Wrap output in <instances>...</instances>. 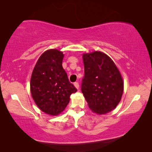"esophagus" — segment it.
I'll list each match as a JSON object with an SVG mask.
<instances>
[{"label": "esophagus", "instance_id": "esophagus-1", "mask_svg": "<svg viewBox=\"0 0 152 152\" xmlns=\"http://www.w3.org/2000/svg\"><path fill=\"white\" fill-rule=\"evenodd\" d=\"M74 85H75V86L77 89H79V88H80V84H79V83L77 82H75L74 83Z\"/></svg>", "mask_w": 152, "mask_h": 152}]
</instances>
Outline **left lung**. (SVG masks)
Wrapping results in <instances>:
<instances>
[{
  "label": "left lung",
  "mask_w": 152,
  "mask_h": 152,
  "mask_svg": "<svg viewBox=\"0 0 152 152\" xmlns=\"http://www.w3.org/2000/svg\"><path fill=\"white\" fill-rule=\"evenodd\" d=\"M84 76L81 89L93 112L104 114L115 109L121 99L124 83L111 58L101 52L84 54Z\"/></svg>",
  "instance_id": "8db88e82"
}]
</instances>
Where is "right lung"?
<instances>
[{
  "label": "right lung",
  "mask_w": 152,
  "mask_h": 152,
  "mask_svg": "<svg viewBox=\"0 0 152 152\" xmlns=\"http://www.w3.org/2000/svg\"><path fill=\"white\" fill-rule=\"evenodd\" d=\"M63 53L51 49L43 53L33 70L30 81L32 98L44 113L57 115L65 109L77 88L62 67Z\"/></svg>",
  "instance_id": "right-lung-1"
}]
</instances>
